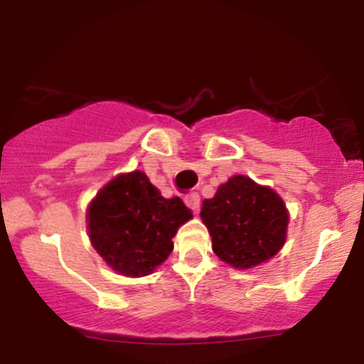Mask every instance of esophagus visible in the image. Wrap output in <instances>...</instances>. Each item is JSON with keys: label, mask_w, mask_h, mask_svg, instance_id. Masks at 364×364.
Here are the masks:
<instances>
[{"label": "esophagus", "mask_w": 364, "mask_h": 364, "mask_svg": "<svg viewBox=\"0 0 364 364\" xmlns=\"http://www.w3.org/2000/svg\"><path fill=\"white\" fill-rule=\"evenodd\" d=\"M185 202H186V205L195 212V214H198V208H200V195L198 193L186 195Z\"/></svg>", "instance_id": "34e87169"}]
</instances>
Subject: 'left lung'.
I'll list each match as a JSON object with an SVG mask.
<instances>
[{"label": "left lung", "instance_id": "obj_1", "mask_svg": "<svg viewBox=\"0 0 364 364\" xmlns=\"http://www.w3.org/2000/svg\"><path fill=\"white\" fill-rule=\"evenodd\" d=\"M202 223L220 260L246 270L269 262L282 250L289 212L272 188L235 174L202 203Z\"/></svg>", "mask_w": 364, "mask_h": 364}]
</instances>
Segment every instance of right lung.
<instances>
[{
    "mask_svg": "<svg viewBox=\"0 0 364 364\" xmlns=\"http://www.w3.org/2000/svg\"><path fill=\"white\" fill-rule=\"evenodd\" d=\"M179 196L164 198L141 171L118 174L87 208L90 243L116 274L144 277L173 252V237L191 219Z\"/></svg>",
    "mask_w": 364,
    "mask_h": 364,
    "instance_id": "right-lung-1",
    "label": "right lung"
}]
</instances>
